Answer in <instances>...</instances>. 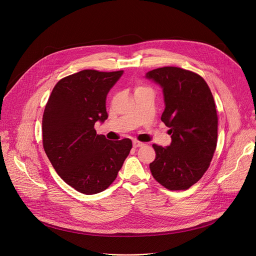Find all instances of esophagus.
<instances>
[{"mask_svg": "<svg viewBox=\"0 0 256 256\" xmlns=\"http://www.w3.org/2000/svg\"><path fill=\"white\" fill-rule=\"evenodd\" d=\"M144 142H138V140H132V146L134 148H138V147H142V146H144Z\"/></svg>", "mask_w": 256, "mask_h": 256, "instance_id": "1", "label": "esophagus"}]
</instances>
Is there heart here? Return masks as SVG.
<instances>
[{
  "mask_svg": "<svg viewBox=\"0 0 256 256\" xmlns=\"http://www.w3.org/2000/svg\"><path fill=\"white\" fill-rule=\"evenodd\" d=\"M142 88H144V87H140H140H138V88H136V90H138V89H142Z\"/></svg>",
  "mask_w": 256,
  "mask_h": 256,
  "instance_id": "obj_1",
  "label": "heart"
}]
</instances>
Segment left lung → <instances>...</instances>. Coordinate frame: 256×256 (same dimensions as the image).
<instances>
[{
  "instance_id": "8db88e82",
  "label": "left lung",
  "mask_w": 256,
  "mask_h": 256,
  "mask_svg": "<svg viewBox=\"0 0 256 256\" xmlns=\"http://www.w3.org/2000/svg\"><path fill=\"white\" fill-rule=\"evenodd\" d=\"M163 91L161 120L170 130L171 144H153V177L170 190H188L202 177L212 159L218 138V116L206 81L177 66L155 68L146 74Z\"/></svg>"
}]
</instances>
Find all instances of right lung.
I'll use <instances>...</instances> for the list:
<instances>
[{
  "instance_id": "right-lung-1",
  "label": "right lung",
  "mask_w": 256,
  "mask_h": 256,
  "mask_svg": "<svg viewBox=\"0 0 256 256\" xmlns=\"http://www.w3.org/2000/svg\"><path fill=\"white\" fill-rule=\"evenodd\" d=\"M122 74L83 70L60 80L46 105V154L66 184L84 194L110 186L132 147L130 138L109 140L94 128L107 120L106 96Z\"/></svg>"
}]
</instances>
